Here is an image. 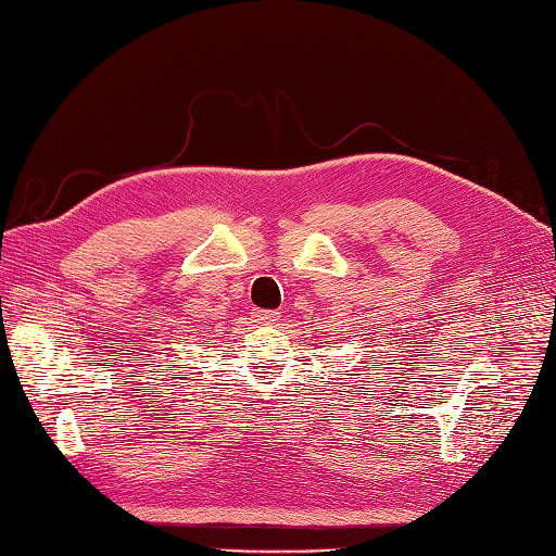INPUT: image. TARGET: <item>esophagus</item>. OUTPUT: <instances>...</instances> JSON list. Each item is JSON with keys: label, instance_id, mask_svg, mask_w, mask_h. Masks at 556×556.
<instances>
[{"label": "esophagus", "instance_id": "obj_1", "mask_svg": "<svg viewBox=\"0 0 556 556\" xmlns=\"http://www.w3.org/2000/svg\"><path fill=\"white\" fill-rule=\"evenodd\" d=\"M256 323L258 325H276L280 319V313H273V309H256Z\"/></svg>", "mask_w": 556, "mask_h": 556}]
</instances>
